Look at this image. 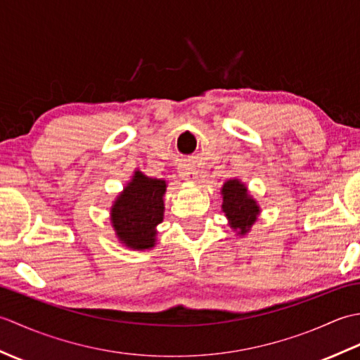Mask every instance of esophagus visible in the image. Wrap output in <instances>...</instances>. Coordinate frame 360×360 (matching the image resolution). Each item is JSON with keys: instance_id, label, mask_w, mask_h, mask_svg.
<instances>
[{"instance_id": "1", "label": "esophagus", "mask_w": 360, "mask_h": 360, "mask_svg": "<svg viewBox=\"0 0 360 360\" xmlns=\"http://www.w3.org/2000/svg\"><path fill=\"white\" fill-rule=\"evenodd\" d=\"M179 174H181V178L184 179V181L196 182V179H198V170H196L195 167H192V165H182L179 168Z\"/></svg>"}]
</instances>
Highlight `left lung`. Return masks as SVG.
<instances>
[{
  "label": "left lung",
  "mask_w": 360,
  "mask_h": 360,
  "mask_svg": "<svg viewBox=\"0 0 360 360\" xmlns=\"http://www.w3.org/2000/svg\"><path fill=\"white\" fill-rule=\"evenodd\" d=\"M221 196H223L221 212L227 218V224L236 235H248L262 213L248 186L238 178L229 179L221 187Z\"/></svg>",
  "instance_id": "1"
}]
</instances>
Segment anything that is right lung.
Wrapping results in <instances>:
<instances>
[{
  "label": "right lung",
  "mask_w": 360,
  "mask_h": 360,
  "mask_svg": "<svg viewBox=\"0 0 360 360\" xmlns=\"http://www.w3.org/2000/svg\"><path fill=\"white\" fill-rule=\"evenodd\" d=\"M167 182L134 170L131 179L116 196L110 209V221L117 240L133 250L156 246L158 226L162 223Z\"/></svg>",
  "instance_id": "right-lung-1"
}]
</instances>
